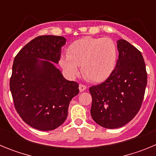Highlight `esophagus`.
Here are the masks:
<instances>
[{"instance_id":"esophagus-1","label":"esophagus","mask_w":156,"mask_h":156,"mask_svg":"<svg viewBox=\"0 0 156 156\" xmlns=\"http://www.w3.org/2000/svg\"><path fill=\"white\" fill-rule=\"evenodd\" d=\"M79 89H80V91L83 92V91H84V90H86L87 87L85 86V85H83V84H80L79 85Z\"/></svg>"}]
</instances>
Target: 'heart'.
Returning a JSON list of instances; mask_svg holds the SVG:
<instances>
[{
    "label": "heart",
    "instance_id": "b5f03b06",
    "mask_svg": "<svg viewBox=\"0 0 156 156\" xmlns=\"http://www.w3.org/2000/svg\"><path fill=\"white\" fill-rule=\"evenodd\" d=\"M117 61L116 45L109 38L86 37L69 45L67 55L60 59V65L69 77L79 73L87 80L100 83L113 72Z\"/></svg>",
    "mask_w": 156,
    "mask_h": 156
}]
</instances>
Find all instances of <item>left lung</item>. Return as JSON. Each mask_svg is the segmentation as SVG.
Here are the masks:
<instances>
[{
    "instance_id": "8db88e82",
    "label": "left lung",
    "mask_w": 156,
    "mask_h": 156,
    "mask_svg": "<svg viewBox=\"0 0 156 156\" xmlns=\"http://www.w3.org/2000/svg\"><path fill=\"white\" fill-rule=\"evenodd\" d=\"M119 58L105 82L90 87V115L101 126L115 129L124 126L140 110L147 86L143 56L125 40L116 41Z\"/></svg>"
}]
</instances>
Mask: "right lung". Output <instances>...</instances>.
Returning <instances> with one entry per match:
<instances>
[{
  "instance_id": "obj_1",
  "label": "right lung",
  "mask_w": 156,
  "mask_h": 156,
  "mask_svg": "<svg viewBox=\"0 0 156 156\" xmlns=\"http://www.w3.org/2000/svg\"><path fill=\"white\" fill-rule=\"evenodd\" d=\"M66 39L40 36L25 45L13 62L10 90L23 120L40 130L61 126L69 105L79 94V84L67 80L56 67Z\"/></svg>"
}]
</instances>
